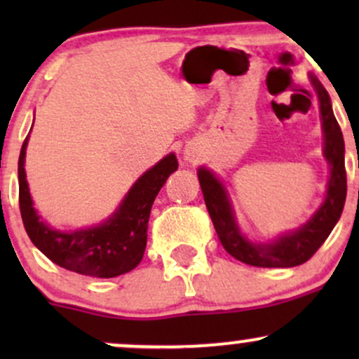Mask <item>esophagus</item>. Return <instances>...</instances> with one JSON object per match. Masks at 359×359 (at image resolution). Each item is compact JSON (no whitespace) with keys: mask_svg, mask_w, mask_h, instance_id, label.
Segmentation results:
<instances>
[{"mask_svg":"<svg viewBox=\"0 0 359 359\" xmlns=\"http://www.w3.org/2000/svg\"><path fill=\"white\" fill-rule=\"evenodd\" d=\"M189 158H191V156H189Z\"/></svg>","mask_w":359,"mask_h":359,"instance_id":"esophagus-1","label":"esophagus"}]
</instances>
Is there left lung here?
<instances>
[{"mask_svg": "<svg viewBox=\"0 0 359 359\" xmlns=\"http://www.w3.org/2000/svg\"><path fill=\"white\" fill-rule=\"evenodd\" d=\"M311 82L319 97L320 119L324 131V156L331 165L324 203L314 216L297 231H292L270 243H253L243 236L234 219L231 203L224 185L211 170L201 167L197 170L204 203L211 216L221 245L231 257L251 266L263 269H290L306 263L320 245L327 240L336 222L339 221L346 201V168H344V140L341 128L332 113L331 97L319 81L311 74Z\"/></svg>", "mask_w": 359, "mask_h": 359, "instance_id": "8db88e82", "label": "left lung"}]
</instances>
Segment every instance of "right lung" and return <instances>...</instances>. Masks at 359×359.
<instances>
[{"label":"right lung","mask_w":359,"mask_h":359,"mask_svg":"<svg viewBox=\"0 0 359 359\" xmlns=\"http://www.w3.org/2000/svg\"><path fill=\"white\" fill-rule=\"evenodd\" d=\"M25 138L18 158L20 212L30 240L48 259L65 270L96 278L128 273L142 262L151 205L179 162L174 154L163 156L128 191L119 208L101 224L76 231H57L40 219L34 208L25 174Z\"/></svg>","instance_id":"right-lung-1"}]
</instances>
